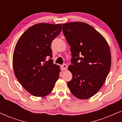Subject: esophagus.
I'll return each mask as SVG.
<instances>
[{
	"label": "esophagus",
	"instance_id": "esophagus-1",
	"mask_svg": "<svg viewBox=\"0 0 122 122\" xmlns=\"http://www.w3.org/2000/svg\"><path fill=\"white\" fill-rule=\"evenodd\" d=\"M67 69V66L66 64H64L62 66H61V71H66Z\"/></svg>",
	"mask_w": 122,
	"mask_h": 122
}]
</instances>
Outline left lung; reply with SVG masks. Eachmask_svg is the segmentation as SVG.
<instances>
[{
	"instance_id": "left-lung-1",
	"label": "left lung",
	"mask_w": 122,
	"mask_h": 122,
	"mask_svg": "<svg viewBox=\"0 0 122 122\" xmlns=\"http://www.w3.org/2000/svg\"><path fill=\"white\" fill-rule=\"evenodd\" d=\"M62 26L72 57L68 69L73 77L68 86L76 98L87 99L99 91L109 72V46L101 33L86 23H65Z\"/></svg>"
}]
</instances>
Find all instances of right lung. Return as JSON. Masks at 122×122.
<instances>
[{
  "label": "right lung",
  "mask_w": 122,
  "mask_h": 122,
  "mask_svg": "<svg viewBox=\"0 0 122 122\" xmlns=\"http://www.w3.org/2000/svg\"><path fill=\"white\" fill-rule=\"evenodd\" d=\"M61 31V24L39 23L21 35L13 56L14 74L25 89L35 97L50 94L61 72L60 66L46 57H52L51 46Z\"/></svg>",
  "instance_id": "add662e5"
}]
</instances>
